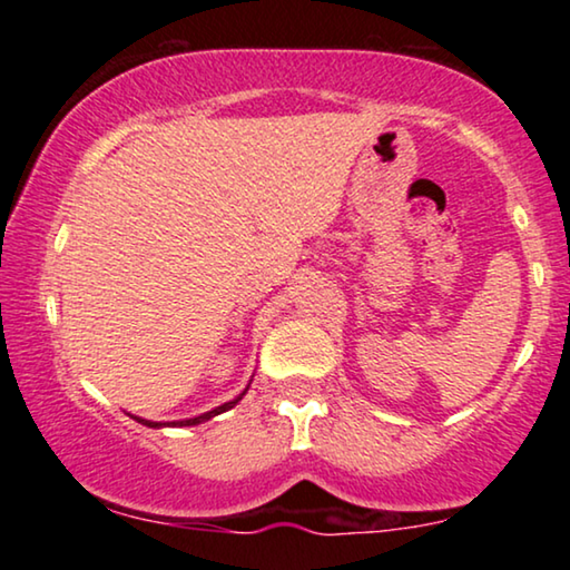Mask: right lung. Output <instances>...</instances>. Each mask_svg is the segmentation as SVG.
Returning <instances> with one entry per match:
<instances>
[{
  "instance_id": "right-lung-1",
  "label": "right lung",
  "mask_w": 570,
  "mask_h": 570,
  "mask_svg": "<svg viewBox=\"0 0 570 570\" xmlns=\"http://www.w3.org/2000/svg\"><path fill=\"white\" fill-rule=\"evenodd\" d=\"M244 394H246V392H244ZM244 394H238L236 400H230V402L220 404V407H215V410L205 412V415H199V417H189V420H176V423H153V420H142V417H135V420H137V423L147 425V428H163V425H199V423H205V420L215 417V415H220V412H225V410H230L233 404H238V402H240V396H244Z\"/></svg>"
}]
</instances>
